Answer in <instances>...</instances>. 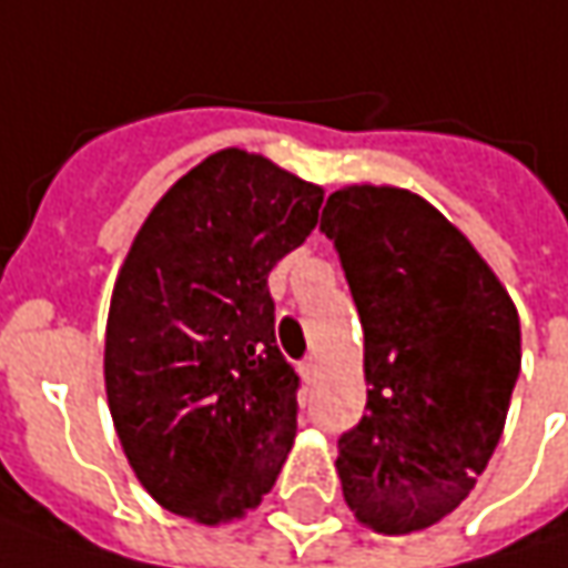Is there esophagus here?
I'll list each match as a JSON object with an SVG mask.
<instances>
[{"label": "esophagus", "instance_id": "obj_1", "mask_svg": "<svg viewBox=\"0 0 568 568\" xmlns=\"http://www.w3.org/2000/svg\"><path fill=\"white\" fill-rule=\"evenodd\" d=\"M300 376L306 382H313L318 376V361L316 357H306V361L300 363Z\"/></svg>", "mask_w": 568, "mask_h": 568}]
</instances>
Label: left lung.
<instances>
[{"label":"left lung","mask_w":568,"mask_h":568,"mask_svg":"<svg viewBox=\"0 0 568 568\" xmlns=\"http://www.w3.org/2000/svg\"><path fill=\"white\" fill-rule=\"evenodd\" d=\"M318 230L361 313L369 385L338 439L344 503L379 535L424 531L468 499L503 436L518 310L468 236L407 189H338Z\"/></svg>","instance_id":"left-lung-1"}]
</instances>
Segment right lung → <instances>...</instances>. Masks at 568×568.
<instances>
[{"label":"right lung","mask_w":568,"mask_h":568,"mask_svg":"<svg viewBox=\"0 0 568 568\" xmlns=\"http://www.w3.org/2000/svg\"><path fill=\"white\" fill-rule=\"evenodd\" d=\"M322 195L224 148L166 189L116 274L106 404L144 490L189 521L243 518L294 446L300 379L274 341L268 274L313 233Z\"/></svg>","instance_id":"obj_1"}]
</instances>
